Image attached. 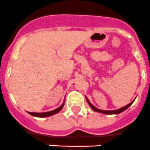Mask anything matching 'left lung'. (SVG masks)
<instances>
[{
	"label": "left lung",
	"mask_w": 150,
	"mask_h": 150,
	"mask_svg": "<svg viewBox=\"0 0 150 150\" xmlns=\"http://www.w3.org/2000/svg\"><path fill=\"white\" fill-rule=\"evenodd\" d=\"M85 98H86L87 101H88V103L89 106L91 108V109H92L93 110H94V111L96 112H98V113H101V114H120L121 112L124 111L125 110H127L128 108H129L130 105H131L133 103V101H134V100L132 101V102H130L129 104H128L127 105H126V106L123 107V108H119V109H117V110H100V109H98V108H97L96 107H94V105H93L89 101V100L88 99V98L87 97H85Z\"/></svg>",
	"instance_id": "1"
}]
</instances>
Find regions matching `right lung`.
<instances>
[{
	"label": "right lung",
	"instance_id": "obj_1",
	"mask_svg": "<svg viewBox=\"0 0 150 150\" xmlns=\"http://www.w3.org/2000/svg\"><path fill=\"white\" fill-rule=\"evenodd\" d=\"M64 104H65V101L62 103L61 106L59 107L58 108L55 109L53 110H51V111L48 112H42V113H34V112H28V114H30V115L33 116V117H50L52 115H54V114H57L60 110L63 108Z\"/></svg>",
	"mask_w": 150,
	"mask_h": 150
}]
</instances>
